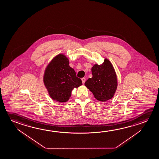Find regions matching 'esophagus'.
I'll use <instances>...</instances> for the list:
<instances>
[{
  "mask_svg": "<svg viewBox=\"0 0 159 159\" xmlns=\"http://www.w3.org/2000/svg\"><path fill=\"white\" fill-rule=\"evenodd\" d=\"M81 80H82V82H83V84L85 83V81H86V79L85 78H83L81 79Z\"/></svg>",
  "mask_w": 159,
  "mask_h": 159,
  "instance_id": "esophagus-1",
  "label": "esophagus"
}]
</instances>
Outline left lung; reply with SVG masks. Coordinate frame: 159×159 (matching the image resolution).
Segmentation results:
<instances>
[{"label":"left lung","mask_w":159,"mask_h":159,"mask_svg":"<svg viewBox=\"0 0 159 159\" xmlns=\"http://www.w3.org/2000/svg\"><path fill=\"white\" fill-rule=\"evenodd\" d=\"M93 77L85 85L100 102H106L114 95L117 86V76L109 60L105 59L102 65L95 64L91 68Z\"/></svg>","instance_id":"8db88e82"}]
</instances>
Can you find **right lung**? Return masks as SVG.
I'll return each instance as SVG.
<instances>
[{"instance_id": "right-lung-1", "label": "right lung", "mask_w": 159, "mask_h": 159, "mask_svg": "<svg viewBox=\"0 0 159 159\" xmlns=\"http://www.w3.org/2000/svg\"><path fill=\"white\" fill-rule=\"evenodd\" d=\"M64 55H57L47 66L44 75V83L50 96L53 100L65 102L71 96L74 88L82 85L80 79L71 68Z\"/></svg>"}]
</instances>
